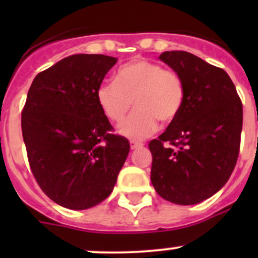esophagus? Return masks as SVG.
I'll use <instances>...</instances> for the list:
<instances>
[{"label": "esophagus", "mask_w": 258, "mask_h": 258, "mask_svg": "<svg viewBox=\"0 0 258 258\" xmlns=\"http://www.w3.org/2000/svg\"><path fill=\"white\" fill-rule=\"evenodd\" d=\"M130 146H131V150H136V148L142 147L144 144H142V142H139V141H135V140H131V141H130Z\"/></svg>", "instance_id": "34e87169"}]
</instances>
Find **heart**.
I'll return each instance as SVG.
<instances>
[{"label":"heart","mask_w":258,"mask_h":258,"mask_svg":"<svg viewBox=\"0 0 258 258\" xmlns=\"http://www.w3.org/2000/svg\"><path fill=\"white\" fill-rule=\"evenodd\" d=\"M97 102L108 119L121 122L132 106L136 110L119 126L124 137L141 140L156 131L158 121L168 124L181 113L186 98L183 79L157 62L139 58L116 72V81L98 86Z\"/></svg>","instance_id":"1"}]
</instances>
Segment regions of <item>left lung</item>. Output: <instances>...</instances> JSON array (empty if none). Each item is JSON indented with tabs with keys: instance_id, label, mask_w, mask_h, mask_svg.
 Listing matches in <instances>:
<instances>
[{
	"instance_id": "left-lung-1",
	"label": "left lung",
	"mask_w": 258,
	"mask_h": 258,
	"mask_svg": "<svg viewBox=\"0 0 258 258\" xmlns=\"http://www.w3.org/2000/svg\"><path fill=\"white\" fill-rule=\"evenodd\" d=\"M160 59L183 79L186 98L177 118L148 144L151 182L162 199L195 205L220 191L238 158L243 112L226 71L186 51Z\"/></svg>"
}]
</instances>
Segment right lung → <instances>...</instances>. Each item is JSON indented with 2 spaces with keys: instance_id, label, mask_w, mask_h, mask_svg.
Here are the masks:
<instances>
[{
  "instance_id": "obj_1",
  "label": "right lung",
  "mask_w": 258,
  "mask_h": 258,
  "mask_svg": "<svg viewBox=\"0 0 258 258\" xmlns=\"http://www.w3.org/2000/svg\"><path fill=\"white\" fill-rule=\"evenodd\" d=\"M116 62L72 54L40 72L28 90L21 117L28 163L41 189L66 209L86 210L107 199L130 152L96 97Z\"/></svg>"
}]
</instances>
